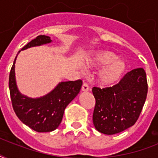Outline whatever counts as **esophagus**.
I'll list each match as a JSON object with an SVG mask.
<instances>
[{
  "label": "esophagus",
  "instance_id": "34e87169",
  "mask_svg": "<svg viewBox=\"0 0 158 158\" xmlns=\"http://www.w3.org/2000/svg\"><path fill=\"white\" fill-rule=\"evenodd\" d=\"M82 91L84 92H87L89 91V84H87L86 82H84V84H83V85H82Z\"/></svg>",
  "mask_w": 158,
  "mask_h": 158
}]
</instances>
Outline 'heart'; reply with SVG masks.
Returning <instances> with one entry per match:
<instances>
[{
    "label": "heart",
    "instance_id": "1",
    "mask_svg": "<svg viewBox=\"0 0 158 158\" xmlns=\"http://www.w3.org/2000/svg\"><path fill=\"white\" fill-rule=\"evenodd\" d=\"M91 68H101L98 74V82L102 86H110L118 81L125 71V62L117 59V56L110 51L94 52L89 61Z\"/></svg>",
    "mask_w": 158,
    "mask_h": 158
}]
</instances>
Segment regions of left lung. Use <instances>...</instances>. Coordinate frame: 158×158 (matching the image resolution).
I'll use <instances>...</instances> for the list:
<instances>
[{"mask_svg":"<svg viewBox=\"0 0 158 158\" xmlns=\"http://www.w3.org/2000/svg\"><path fill=\"white\" fill-rule=\"evenodd\" d=\"M93 94L96 130L109 135L122 132L135 125L143 110L148 94L146 72L143 68L132 69L114 86L94 87Z\"/></svg>","mask_w":158,"mask_h":158,"instance_id":"obj_1","label":"left lung"}]
</instances>
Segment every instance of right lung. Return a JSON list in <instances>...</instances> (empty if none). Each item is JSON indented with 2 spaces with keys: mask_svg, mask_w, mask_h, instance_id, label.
<instances>
[{
  "mask_svg": "<svg viewBox=\"0 0 158 158\" xmlns=\"http://www.w3.org/2000/svg\"><path fill=\"white\" fill-rule=\"evenodd\" d=\"M51 42L48 36L39 35L27 43L22 50ZM16 57L9 76V89L14 110L19 119L32 130L37 132L53 131L61 122L65 107L79 93L83 82L81 79L61 82L48 95L40 98H29L22 95L16 86L15 76Z\"/></svg>",
  "mask_w": 158,
  "mask_h": 158,
  "instance_id": "obj_1",
  "label": "right lung"
}]
</instances>
